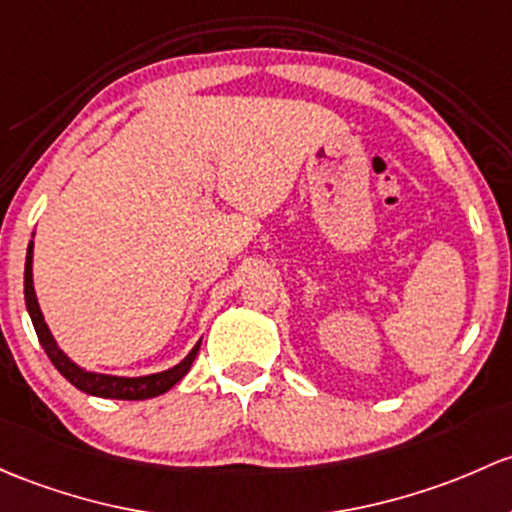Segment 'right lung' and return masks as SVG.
I'll return each instance as SVG.
<instances>
[{
	"instance_id": "add662e5",
	"label": "right lung",
	"mask_w": 512,
	"mask_h": 512,
	"mask_svg": "<svg viewBox=\"0 0 512 512\" xmlns=\"http://www.w3.org/2000/svg\"><path fill=\"white\" fill-rule=\"evenodd\" d=\"M24 301L26 311L31 316V324L36 328V336H39L41 348L46 351L51 363L56 365L58 373L68 380L73 387H78L80 392H88L95 397H107V400H149V397L164 395L166 390H171L181 378L191 370L193 360H196L201 341L191 348V353L186 355L181 363H176L174 368L161 370V373L152 375H137V378H127V375H107V373H95V370L83 368L75 360H71L58 346V341L53 338L51 328H48L46 319H43V311L36 299L34 289V240H29L26 247V265H24Z\"/></svg>"
}]
</instances>
